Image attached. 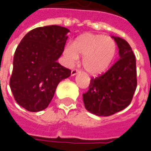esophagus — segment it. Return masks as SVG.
I'll return each instance as SVG.
<instances>
[{
	"label": "esophagus",
	"mask_w": 151,
	"mask_h": 151,
	"mask_svg": "<svg viewBox=\"0 0 151 151\" xmlns=\"http://www.w3.org/2000/svg\"><path fill=\"white\" fill-rule=\"evenodd\" d=\"M79 73V71H78V69H73V70H72V72H71V75L74 76L76 75L77 73Z\"/></svg>",
	"instance_id": "esophagus-1"
}]
</instances>
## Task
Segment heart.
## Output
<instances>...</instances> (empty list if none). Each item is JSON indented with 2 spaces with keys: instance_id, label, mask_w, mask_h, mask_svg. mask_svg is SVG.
Returning a JSON list of instances; mask_svg holds the SVG:
<instances>
[{
  "instance_id": "1",
  "label": "heart",
  "mask_w": 151,
  "mask_h": 151,
  "mask_svg": "<svg viewBox=\"0 0 151 151\" xmlns=\"http://www.w3.org/2000/svg\"><path fill=\"white\" fill-rule=\"evenodd\" d=\"M117 45L113 38L104 35L84 34L65 46L64 56L68 64L75 63L78 56H83L82 64L86 72L98 75L106 72L113 63Z\"/></svg>"
}]
</instances>
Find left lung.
<instances>
[{
	"label": "left lung",
	"instance_id": "left-lung-1",
	"mask_svg": "<svg viewBox=\"0 0 151 151\" xmlns=\"http://www.w3.org/2000/svg\"><path fill=\"white\" fill-rule=\"evenodd\" d=\"M119 48V60L104 74L91 78L83 93L85 107L98 116H109L130 104L137 85L136 57L124 39L112 37Z\"/></svg>",
	"mask_w": 151,
	"mask_h": 151
}]
</instances>
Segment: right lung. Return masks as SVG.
Here are the masks:
<instances>
[{
  "label": "right lung",
  "instance_id": "1",
  "mask_svg": "<svg viewBox=\"0 0 151 151\" xmlns=\"http://www.w3.org/2000/svg\"><path fill=\"white\" fill-rule=\"evenodd\" d=\"M70 30L50 25L28 32L15 50L9 86L15 101L29 112L45 109L71 70L58 63Z\"/></svg>",
  "mask_w": 151,
  "mask_h": 151
}]
</instances>
